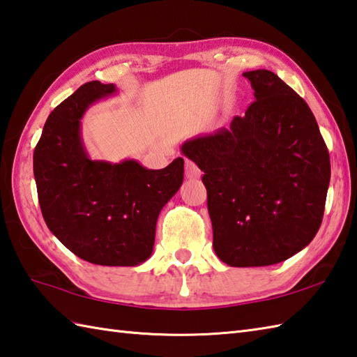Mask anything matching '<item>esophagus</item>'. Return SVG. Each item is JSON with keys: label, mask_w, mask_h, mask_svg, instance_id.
<instances>
[{"label": "esophagus", "mask_w": 357, "mask_h": 357, "mask_svg": "<svg viewBox=\"0 0 357 357\" xmlns=\"http://www.w3.org/2000/svg\"><path fill=\"white\" fill-rule=\"evenodd\" d=\"M185 176L188 178H199L202 176V171L199 169L197 165L191 162V160H186V162H185Z\"/></svg>", "instance_id": "esophagus-1"}]
</instances>
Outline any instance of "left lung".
<instances>
[{
  "label": "left lung",
  "instance_id": "1",
  "mask_svg": "<svg viewBox=\"0 0 357 357\" xmlns=\"http://www.w3.org/2000/svg\"><path fill=\"white\" fill-rule=\"evenodd\" d=\"M254 100L228 129L188 140L205 172L213 246L229 266L294 256L321 228L331 166L311 109L271 70L245 72Z\"/></svg>",
  "mask_w": 357,
  "mask_h": 357
}]
</instances>
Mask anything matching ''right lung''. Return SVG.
I'll list each match as a JSON object with an SVG mask.
<instances>
[{
  "mask_svg": "<svg viewBox=\"0 0 357 357\" xmlns=\"http://www.w3.org/2000/svg\"><path fill=\"white\" fill-rule=\"evenodd\" d=\"M115 92L114 84L89 82L50 112L33 151V176L47 228L68 250L96 265L135 266L151 257L160 211L183 183V158L163 169L91 160L79 120Z\"/></svg>",
  "mask_w": 357,
  "mask_h": 357,
  "instance_id": "obj_1",
  "label": "right lung"
}]
</instances>
